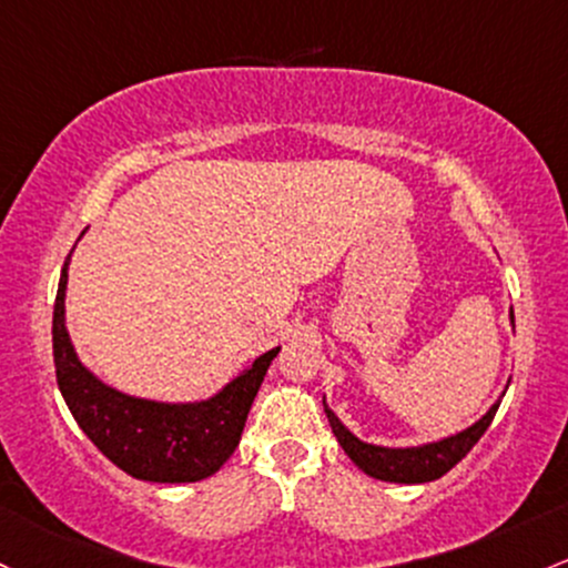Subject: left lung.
<instances>
[{
    "instance_id": "left-lung-1",
    "label": "left lung",
    "mask_w": 568,
    "mask_h": 568,
    "mask_svg": "<svg viewBox=\"0 0 568 568\" xmlns=\"http://www.w3.org/2000/svg\"><path fill=\"white\" fill-rule=\"evenodd\" d=\"M509 321L515 326V315L509 310ZM504 396V394H501ZM501 396L490 404V409L479 420L466 426L464 432H456L450 436H442L436 442H426V445H413V447H385V445H372V442L358 439L345 423L328 409L326 396H323V409H326L328 423H332V432L336 442L342 445V450L347 453V458L358 466L364 475L383 479V483H404V485H420L439 479L442 475L453 469L471 447L477 445L479 436L488 432L490 420H494Z\"/></svg>"
}]
</instances>
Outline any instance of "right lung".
<instances>
[{
	"instance_id": "add662e5",
	"label": "right lung",
	"mask_w": 568,
	"mask_h": 568,
	"mask_svg": "<svg viewBox=\"0 0 568 568\" xmlns=\"http://www.w3.org/2000/svg\"><path fill=\"white\" fill-rule=\"evenodd\" d=\"M70 258L61 270L53 304V364L59 390L78 426L118 469L145 483H199L215 475L240 445L253 398L280 347L258 355L221 390L199 402L123 394L80 361L67 332Z\"/></svg>"
}]
</instances>
